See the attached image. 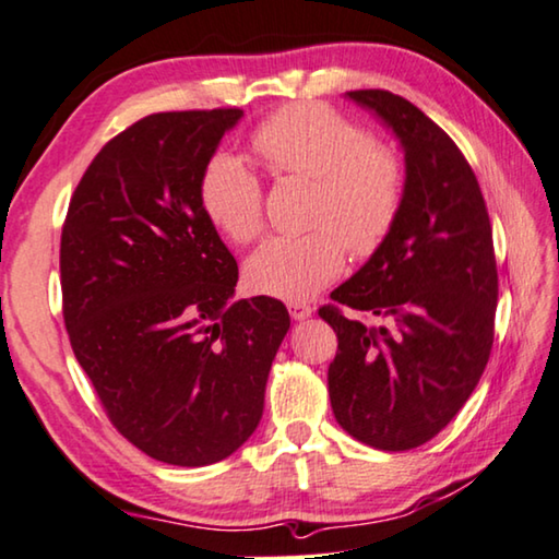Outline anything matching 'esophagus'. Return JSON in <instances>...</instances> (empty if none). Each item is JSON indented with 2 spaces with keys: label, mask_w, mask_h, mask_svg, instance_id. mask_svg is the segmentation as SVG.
<instances>
[{
  "label": "esophagus",
  "mask_w": 559,
  "mask_h": 559,
  "mask_svg": "<svg viewBox=\"0 0 559 559\" xmlns=\"http://www.w3.org/2000/svg\"><path fill=\"white\" fill-rule=\"evenodd\" d=\"M288 313L294 321H306V318H311L313 308L308 304H300V300H296V304H288Z\"/></svg>",
  "instance_id": "esophagus-1"
}]
</instances>
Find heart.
<instances>
[{"label":"heart","instance_id":"heart-1","mask_svg":"<svg viewBox=\"0 0 559 559\" xmlns=\"http://www.w3.org/2000/svg\"><path fill=\"white\" fill-rule=\"evenodd\" d=\"M271 174L316 181L311 224L298 236H271L246 261L255 294L304 300L345 265V246L368 259L388 241L403 211L405 168L391 148L323 104H294L253 131ZM199 199L218 231L248 243L263 228V183L246 158L218 152L203 166Z\"/></svg>","mask_w":559,"mask_h":559}]
</instances>
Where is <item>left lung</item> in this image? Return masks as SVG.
Masks as SVG:
<instances>
[{
    "label": "left lung",
    "instance_id": "obj_1",
    "mask_svg": "<svg viewBox=\"0 0 559 559\" xmlns=\"http://www.w3.org/2000/svg\"><path fill=\"white\" fill-rule=\"evenodd\" d=\"M345 96L401 141L405 199L388 241L331 294L380 325L318 311L338 335L328 393L348 436L397 453L436 438L473 395L492 350L498 265L480 183L455 141L385 88Z\"/></svg>",
    "mask_w": 559,
    "mask_h": 559
}]
</instances>
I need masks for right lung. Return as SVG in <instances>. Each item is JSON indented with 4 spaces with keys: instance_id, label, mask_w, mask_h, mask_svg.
<instances>
[{
    "instance_id": "right-lung-1",
    "label": "right lung",
    "mask_w": 559,
    "mask_h": 559,
    "mask_svg": "<svg viewBox=\"0 0 559 559\" xmlns=\"http://www.w3.org/2000/svg\"><path fill=\"white\" fill-rule=\"evenodd\" d=\"M241 117L131 123L88 164L61 228L74 356L114 428L158 463L211 465L251 438L290 328L276 298L231 304L238 265L199 199L203 166Z\"/></svg>"
}]
</instances>
